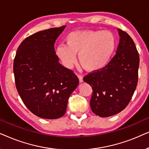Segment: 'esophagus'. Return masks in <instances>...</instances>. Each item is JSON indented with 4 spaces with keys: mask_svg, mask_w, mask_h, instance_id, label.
<instances>
[{
    "mask_svg": "<svg viewBox=\"0 0 149 149\" xmlns=\"http://www.w3.org/2000/svg\"><path fill=\"white\" fill-rule=\"evenodd\" d=\"M78 78H79V83H83V77L81 76V75L79 74L78 75Z\"/></svg>",
    "mask_w": 149,
    "mask_h": 149,
    "instance_id": "esophagus-1",
    "label": "esophagus"
}]
</instances>
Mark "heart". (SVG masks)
Here are the masks:
<instances>
[{"label":"heart","instance_id":"obj_1","mask_svg":"<svg viewBox=\"0 0 149 149\" xmlns=\"http://www.w3.org/2000/svg\"><path fill=\"white\" fill-rule=\"evenodd\" d=\"M66 45L56 49V55L62 64L70 68L79 62L85 70L95 72L109 64L117 47V39L113 32L104 30H77L66 36Z\"/></svg>","mask_w":149,"mask_h":149}]
</instances>
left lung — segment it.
Here are the masks:
<instances>
[{"label":"left lung","mask_w":149,"mask_h":149,"mask_svg":"<svg viewBox=\"0 0 149 149\" xmlns=\"http://www.w3.org/2000/svg\"><path fill=\"white\" fill-rule=\"evenodd\" d=\"M117 30L120 39L115 56L104 68L83 79L93 89L91 111L101 117L115 115L125 109L138 83V52L132 38L123 30Z\"/></svg>","instance_id":"obj_1"}]
</instances>
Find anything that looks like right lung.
I'll use <instances>...</instances> for the list:
<instances>
[{"label":"right lung","instance_id":"right-lung-1","mask_svg":"<svg viewBox=\"0 0 149 149\" xmlns=\"http://www.w3.org/2000/svg\"><path fill=\"white\" fill-rule=\"evenodd\" d=\"M66 26L36 32L24 40L13 62L18 93L26 107L42 119L62 117L79 85L72 70L59 62L54 43Z\"/></svg>","mask_w":149,"mask_h":149}]
</instances>
